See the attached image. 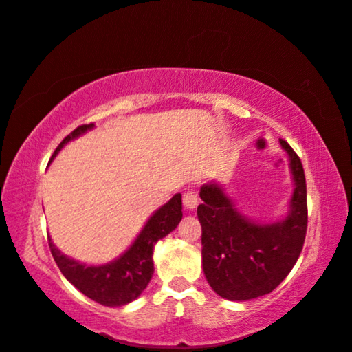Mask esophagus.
I'll use <instances>...</instances> for the list:
<instances>
[{
	"label": "esophagus",
	"mask_w": 352,
	"mask_h": 352,
	"mask_svg": "<svg viewBox=\"0 0 352 352\" xmlns=\"http://www.w3.org/2000/svg\"><path fill=\"white\" fill-rule=\"evenodd\" d=\"M183 205H184V208H186L188 211H194L195 208H197V205H199L197 194H195L194 190H189V192L184 194L183 195Z\"/></svg>",
	"instance_id": "1"
}]
</instances>
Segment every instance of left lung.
I'll return each mask as SVG.
<instances>
[{"instance_id": "1", "label": "left lung", "mask_w": 352, "mask_h": 352, "mask_svg": "<svg viewBox=\"0 0 352 352\" xmlns=\"http://www.w3.org/2000/svg\"><path fill=\"white\" fill-rule=\"evenodd\" d=\"M279 144L289 158L294 183L283 219L262 222L247 217L219 182H208L200 189L201 265L208 284L225 300L247 301L270 294L294 269L305 243V170L294 148L283 140Z\"/></svg>"}]
</instances>
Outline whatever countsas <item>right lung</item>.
I'll use <instances>...</instances> for the list:
<instances>
[{"instance_id": "right-lung-1", "label": "right lung", "mask_w": 352, "mask_h": 352, "mask_svg": "<svg viewBox=\"0 0 352 352\" xmlns=\"http://www.w3.org/2000/svg\"><path fill=\"white\" fill-rule=\"evenodd\" d=\"M93 129L94 124H88V126H80L74 132H71L58 144L51 162L68 142L77 140ZM182 217V194H175L168 204L160 206L147 219V222L126 252L113 261L98 265H88L85 262L69 258L56 247L51 236L47 239H50V248L56 264L63 276L76 289H79L83 295L91 298L99 305L121 307L135 301L151 283L153 275L152 256L155 243L168 236L170 231H174Z\"/></svg>"}]
</instances>
